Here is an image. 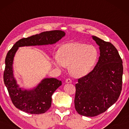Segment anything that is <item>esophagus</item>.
Here are the masks:
<instances>
[{
	"label": "esophagus",
	"instance_id": "esophagus-1",
	"mask_svg": "<svg viewBox=\"0 0 129 129\" xmlns=\"http://www.w3.org/2000/svg\"><path fill=\"white\" fill-rule=\"evenodd\" d=\"M66 83H71L72 82V79H70V78H67L66 80Z\"/></svg>",
	"mask_w": 129,
	"mask_h": 129
}]
</instances>
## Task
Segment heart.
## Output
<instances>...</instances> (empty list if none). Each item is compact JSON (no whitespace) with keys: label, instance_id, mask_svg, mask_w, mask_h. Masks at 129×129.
<instances>
[{"label":"heart","instance_id":"1","mask_svg":"<svg viewBox=\"0 0 129 129\" xmlns=\"http://www.w3.org/2000/svg\"><path fill=\"white\" fill-rule=\"evenodd\" d=\"M98 57V52L94 46L69 43L60 47L57 56L53 59V63L58 69L69 67L71 75L79 78L89 73L96 62Z\"/></svg>","mask_w":129,"mask_h":129}]
</instances>
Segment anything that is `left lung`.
Listing matches in <instances>:
<instances>
[{
    "mask_svg": "<svg viewBox=\"0 0 129 129\" xmlns=\"http://www.w3.org/2000/svg\"><path fill=\"white\" fill-rule=\"evenodd\" d=\"M92 37L100 46V56L94 69L78 79L75 98L76 112L89 117L104 113L118 100L123 73L122 60L115 46Z\"/></svg>",
    "mask_w": 129,
    "mask_h": 129,
    "instance_id": "8db88e82",
    "label": "left lung"
}]
</instances>
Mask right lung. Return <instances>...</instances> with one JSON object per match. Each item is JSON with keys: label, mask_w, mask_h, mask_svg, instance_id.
Listing matches in <instances>:
<instances>
[{"label": "right lung", "mask_w": 129, "mask_h": 129, "mask_svg": "<svg viewBox=\"0 0 129 129\" xmlns=\"http://www.w3.org/2000/svg\"><path fill=\"white\" fill-rule=\"evenodd\" d=\"M65 35V32L61 30L44 31L22 38L9 50L5 58L4 81L11 101L19 110L30 114L45 113L51 107L53 93L62 85V82L56 78H45L32 90H24L19 87L13 70V59L19 47L55 44Z\"/></svg>", "instance_id": "add662e5"}]
</instances>
